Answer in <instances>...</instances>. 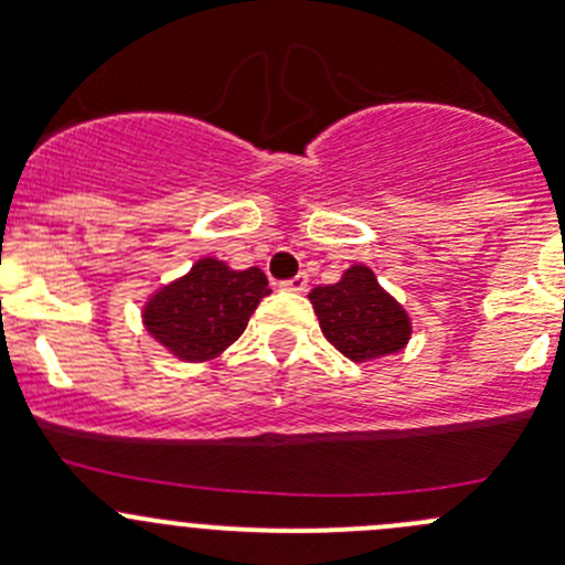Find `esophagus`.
<instances>
[{
  "mask_svg": "<svg viewBox=\"0 0 565 565\" xmlns=\"http://www.w3.org/2000/svg\"><path fill=\"white\" fill-rule=\"evenodd\" d=\"M306 287H309V278L306 276H295V278H289V281L281 284L284 292H295V295L306 292Z\"/></svg>",
  "mask_w": 565,
  "mask_h": 565,
  "instance_id": "34e87169",
  "label": "esophagus"
}]
</instances>
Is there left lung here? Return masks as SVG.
<instances>
[{"label": "left lung", "instance_id": "8db88e82", "mask_svg": "<svg viewBox=\"0 0 565 565\" xmlns=\"http://www.w3.org/2000/svg\"><path fill=\"white\" fill-rule=\"evenodd\" d=\"M324 339L355 363L402 352L413 339V319L383 289L369 265H350L335 284L309 292Z\"/></svg>", "mask_w": 565, "mask_h": 565}]
</instances>
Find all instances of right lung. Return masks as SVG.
<instances>
[{"mask_svg": "<svg viewBox=\"0 0 565 565\" xmlns=\"http://www.w3.org/2000/svg\"><path fill=\"white\" fill-rule=\"evenodd\" d=\"M267 295V276L259 267L235 270L215 256H202L185 276L145 300L141 324L177 361L207 363L241 339Z\"/></svg>", "mask_w": 565, "mask_h": 565, "instance_id": "1", "label": "right lung"}]
</instances>
